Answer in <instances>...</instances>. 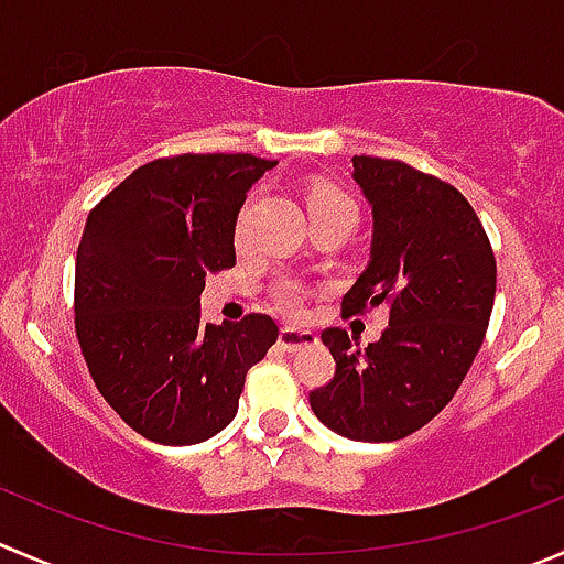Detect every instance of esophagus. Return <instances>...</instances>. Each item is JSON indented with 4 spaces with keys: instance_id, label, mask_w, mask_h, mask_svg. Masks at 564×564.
I'll list each match as a JSON object with an SVG mask.
<instances>
[{
    "instance_id": "esophagus-1",
    "label": "esophagus",
    "mask_w": 564,
    "mask_h": 564,
    "mask_svg": "<svg viewBox=\"0 0 564 564\" xmlns=\"http://www.w3.org/2000/svg\"><path fill=\"white\" fill-rule=\"evenodd\" d=\"M318 343V335L307 329H296V326H282L279 329V346L285 351H299V348H310Z\"/></svg>"
}]
</instances>
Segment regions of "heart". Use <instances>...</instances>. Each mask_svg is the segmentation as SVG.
Segmentation results:
<instances>
[{"label":"heart","mask_w":564,"mask_h":564,"mask_svg":"<svg viewBox=\"0 0 564 564\" xmlns=\"http://www.w3.org/2000/svg\"><path fill=\"white\" fill-rule=\"evenodd\" d=\"M332 198H346L343 193L329 191V187H318V191L310 193V205H318V202H332ZM271 299L276 302V307L288 315L302 313L304 304V285L296 279H276L271 285Z\"/></svg>","instance_id":"b5f03b06"}]
</instances>
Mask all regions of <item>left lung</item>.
Instances as JSON below:
<instances>
[{
    "mask_svg": "<svg viewBox=\"0 0 564 564\" xmlns=\"http://www.w3.org/2000/svg\"><path fill=\"white\" fill-rule=\"evenodd\" d=\"M351 163L371 205L373 238L343 315L384 304L390 321L368 348L343 329L321 335L337 368L310 393V406L343 437L390 443L426 426L474 366L496 299V257L454 185L401 160L359 154Z\"/></svg>",
    "mask_w": 564,
    "mask_h": 564,
    "instance_id": "1",
    "label": "left lung"
}]
</instances>
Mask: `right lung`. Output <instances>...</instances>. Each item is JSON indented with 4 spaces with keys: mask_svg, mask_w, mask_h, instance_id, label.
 I'll return each mask as SVG.
<instances>
[{
    "mask_svg": "<svg viewBox=\"0 0 564 564\" xmlns=\"http://www.w3.org/2000/svg\"><path fill=\"white\" fill-rule=\"evenodd\" d=\"M276 160L180 154L132 171L90 210L77 249L74 326L107 404L152 443L193 446L238 412L246 373L276 343L260 313L205 324L207 273L235 265L249 187Z\"/></svg>",
    "mask_w": 564,
    "mask_h": 564,
    "instance_id": "obj_1",
    "label": "right lung"
}]
</instances>
